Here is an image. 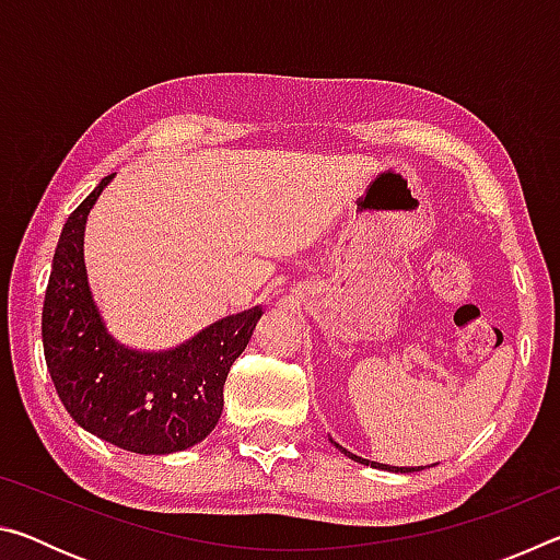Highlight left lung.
Wrapping results in <instances>:
<instances>
[{
  "label": "left lung",
  "instance_id": "1",
  "mask_svg": "<svg viewBox=\"0 0 560 560\" xmlns=\"http://www.w3.org/2000/svg\"><path fill=\"white\" fill-rule=\"evenodd\" d=\"M330 442H334V440H330ZM336 444V442H334ZM336 447L340 450V452H343L346 454V457H350V459H355V462H360V464H371V467H375V469H387V471H390V469H395V471H417V469H422V467H417V469H410V467H387V464H377V462H368V459H360V457H355V454H350L348 450H343V447H340V444H336Z\"/></svg>",
  "mask_w": 560,
  "mask_h": 560
}]
</instances>
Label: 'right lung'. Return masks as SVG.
I'll use <instances>...</instances> for the list:
<instances>
[{
  "label": "right lung",
  "mask_w": 560,
  "mask_h": 560,
  "mask_svg": "<svg viewBox=\"0 0 560 560\" xmlns=\"http://www.w3.org/2000/svg\"><path fill=\"white\" fill-rule=\"evenodd\" d=\"M110 177L71 212L56 246L42 314L46 365L83 430L136 454L183 452L214 430L226 373L264 311L226 316L165 353L116 343L91 299L83 264V224Z\"/></svg>",
  "instance_id": "1"
}]
</instances>
